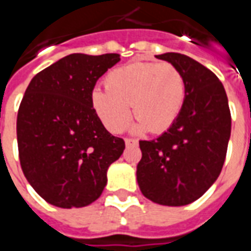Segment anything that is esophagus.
Here are the masks:
<instances>
[{
    "mask_svg": "<svg viewBox=\"0 0 251 251\" xmlns=\"http://www.w3.org/2000/svg\"><path fill=\"white\" fill-rule=\"evenodd\" d=\"M136 145H138V140L126 139V146H136Z\"/></svg>",
    "mask_w": 251,
    "mask_h": 251,
    "instance_id": "34e87169",
    "label": "esophagus"
}]
</instances>
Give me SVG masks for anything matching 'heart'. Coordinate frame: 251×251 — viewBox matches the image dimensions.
<instances>
[{
  "instance_id": "1",
  "label": "heart",
  "mask_w": 251,
  "mask_h": 251,
  "mask_svg": "<svg viewBox=\"0 0 251 251\" xmlns=\"http://www.w3.org/2000/svg\"><path fill=\"white\" fill-rule=\"evenodd\" d=\"M106 90L94 88L92 108L111 132H122L131 120V108L139 120L136 131L168 129L178 117L185 101V79L172 63L136 60L112 70Z\"/></svg>"
}]
</instances>
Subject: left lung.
<instances>
[{"label":"left lung","instance_id":"1","mask_svg":"<svg viewBox=\"0 0 251 251\" xmlns=\"http://www.w3.org/2000/svg\"><path fill=\"white\" fill-rule=\"evenodd\" d=\"M182 73L185 101L170 128L152 140H140L136 179L151 201L181 207L205 193L219 177L231 135L227 94L205 66L177 52L155 55Z\"/></svg>","mask_w":251,"mask_h":251}]
</instances>
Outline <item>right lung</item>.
<instances>
[{"label":"right lung","mask_w":251,"mask_h":251,"mask_svg":"<svg viewBox=\"0 0 251 251\" xmlns=\"http://www.w3.org/2000/svg\"><path fill=\"white\" fill-rule=\"evenodd\" d=\"M119 60V54L67 55L37 73L26 88L17 113L21 169L37 195L55 207L96 201L108 168L126 149L90 104L97 79Z\"/></svg>","instance_id":"obj_1"}]
</instances>
